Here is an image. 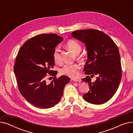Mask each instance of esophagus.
Wrapping results in <instances>:
<instances>
[{"instance_id":"obj_1","label":"esophagus","mask_w":133,"mask_h":133,"mask_svg":"<svg viewBox=\"0 0 133 133\" xmlns=\"http://www.w3.org/2000/svg\"><path fill=\"white\" fill-rule=\"evenodd\" d=\"M72 80L74 81V82H81V79L80 78H72Z\"/></svg>"}]
</instances>
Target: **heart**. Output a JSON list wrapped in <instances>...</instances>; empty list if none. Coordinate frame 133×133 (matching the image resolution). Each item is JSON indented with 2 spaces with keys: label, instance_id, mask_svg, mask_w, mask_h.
Masks as SVG:
<instances>
[{
  "label": "heart",
  "instance_id": "1",
  "mask_svg": "<svg viewBox=\"0 0 133 133\" xmlns=\"http://www.w3.org/2000/svg\"><path fill=\"white\" fill-rule=\"evenodd\" d=\"M66 47L69 50L72 51L74 54H78L81 50L80 44L76 41L70 40L67 42ZM54 61L60 64L61 62V58L59 49L55 48L53 54ZM80 69V66L78 64H66L63 66L60 70V73L62 75H65L71 78H75L78 75V71Z\"/></svg>",
  "mask_w": 133,
  "mask_h": 133
}]
</instances>
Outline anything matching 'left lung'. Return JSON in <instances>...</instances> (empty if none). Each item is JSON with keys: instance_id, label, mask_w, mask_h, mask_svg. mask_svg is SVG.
I'll list each match as a JSON object with an SVG mask.
<instances>
[{"instance_id": "1", "label": "left lung", "mask_w": 133, "mask_h": 133, "mask_svg": "<svg viewBox=\"0 0 133 133\" xmlns=\"http://www.w3.org/2000/svg\"><path fill=\"white\" fill-rule=\"evenodd\" d=\"M72 37L85 44L88 60L83 71L87 74L82 79L89 85V91L83 96L87 102L101 104L109 101L119 86L122 71L119 51L108 35L94 29L80 30L72 33ZM97 75L92 83L88 75Z\"/></svg>"}]
</instances>
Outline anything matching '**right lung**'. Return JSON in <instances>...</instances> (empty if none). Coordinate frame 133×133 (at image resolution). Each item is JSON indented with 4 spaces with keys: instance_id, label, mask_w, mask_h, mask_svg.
<instances>
[{
    "instance_id": "right-lung-1",
    "label": "right lung",
    "mask_w": 133,
    "mask_h": 133,
    "mask_svg": "<svg viewBox=\"0 0 133 133\" xmlns=\"http://www.w3.org/2000/svg\"><path fill=\"white\" fill-rule=\"evenodd\" d=\"M63 38L53 34H41L28 40L19 50L14 65L19 92L34 106L49 108L60 101L64 89L69 82L68 76L56 78L57 72L52 70L54 60L55 47ZM48 74L54 76L51 82L47 84Z\"/></svg>"
}]
</instances>
